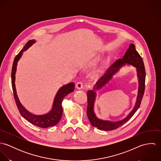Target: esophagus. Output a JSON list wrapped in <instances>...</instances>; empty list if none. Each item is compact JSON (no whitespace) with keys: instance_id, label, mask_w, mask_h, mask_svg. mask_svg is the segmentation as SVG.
Wrapping results in <instances>:
<instances>
[{"instance_id":"34e87169","label":"esophagus","mask_w":161,"mask_h":161,"mask_svg":"<svg viewBox=\"0 0 161 161\" xmlns=\"http://www.w3.org/2000/svg\"><path fill=\"white\" fill-rule=\"evenodd\" d=\"M75 87H76V88H77V89H82V87H83L82 83L81 82H77V83L76 84Z\"/></svg>"}]
</instances>
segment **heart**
<instances>
[{
  "label": "heart",
  "mask_w": 161,
  "mask_h": 161,
  "mask_svg": "<svg viewBox=\"0 0 161 161\" xmlns=\"http://www.w3.org/2000/svg\"><path fill=\"white\" fill-rule=\"evenodd\" d=\"M99 59V57H95L93 59H92V61L91 62V65H94Z\"/></svg>",
  "instance_id": "heart-1"
}]
</instances>
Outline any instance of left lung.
<instances>
[{
  "label": "left lung",
  "mask_w": 161,
  "mask_h": 161,
  "mask_svg": "<svg viewBox=\"0 0 161 161\" xmlns=\"http://www.w3.org/2000/svg\"><path fill=\"white\" fill-rule=\"evenodd\" d=\"M126 64L132 65L137 68L139 87L138 97L136 105L132 111L126 117L121 120L118 122H110L99 119L96 116L93 110L94 102L96 97V91L100 89L106 85L111 80L113 75ZM145 79L146 72L142 59L136 50L135 45L131 43L130 45L129 48L127 49L123 58L122 59H118L107 69L105 74L97 82L93 88V90H89L87 93L88 103L87 115L92 126L100 130L111 131L119 128L127 122L135 114L140 106L145 89Z\"/></svg>",
  "instance_id": "1"
}]
</instances>
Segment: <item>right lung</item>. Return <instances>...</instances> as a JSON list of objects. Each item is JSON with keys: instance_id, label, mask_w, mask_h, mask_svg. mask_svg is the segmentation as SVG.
<instances>
[{"instance_id": "1", "label": "right lung", "mask_w": 161, "mask_h": 161, "mask_svg": "<svg viewBox=\"0 0 161 161\" xmlns=\"http://www.w3.org/2000/svg\"><path fill=\"white\" fill-rule=\"evenodd\" d=\"M35 43V40H31L28 41L23 49L19 52V53L16 56L14 59L12 69V86L14 92V98L19 110L20 114L25 118L28 121L33 125L38 127L45 128L50 126H53L57 125L60 121L63 115V108H62V102L63 98L70 93L74 91L75 85L74 82H70L66 85L63 86L61 87L57 92L53 104V107L51 110L45 115H36L32 114L29 112L20 103L19 97L17 94L15 80V73L17 70V66L19 60L20 59L23 51L28 49L29 47L31 46Z\"/></svg>"}]
</instances>
